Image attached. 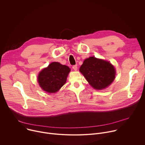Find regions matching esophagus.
<instances>
[{
  "mask_svg": "<svg viewBox=\"0 0 145 145\" xmlns=\"http://www.w3.org/2000/svg\"><path fill=\"white\" fill-rule=\"evenodd\" d=\"M72 68L74 70V71H76L77 69V65H73L72 67Z\"/></svg>",
  "mask_w": 145,
  "mask_h": 145,
  "instance_id": "esophagus-1",
  "label": "esophagus"
}]
</instances>
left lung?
Here are the masks:
<instances>
[{
    "instance_id": "8db88e82",
    "label": "left lung",
    "mask_w": 145,
    "mask_h": 145,
    "mask_svg": "<svg viewBox=\"0 0 145 145\" xmlns=\"http://www.w3.org/2000/svg\"><path fill=\"white\" fill-rule=\"evenodd\" d=\"M89 84L95 89H103L110 86L115 79V70L109 62L90 57L80 68Z\"/></svg>"
}]
</instances>
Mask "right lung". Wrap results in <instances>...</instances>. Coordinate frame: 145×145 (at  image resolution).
<instances>
[{
	"mask_svg": "<svg viewBox=\"0 0 145 145\" xmlns=\"http://www.w3.org/2000/svg\"><path fill=\"white\" fill-rule=\"evenodd\" d=\"M69 72L68 67L53 62L39 73L38 83L44 91L55 93L65 84Z\"/></svg>",
	"mask_w": 145,
	"mask_h": 145,
	"instance_id": "add662e5",
	"label": "right lung"
}]
</instances>
